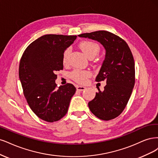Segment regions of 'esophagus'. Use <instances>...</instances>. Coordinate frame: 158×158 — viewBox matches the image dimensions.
Instances as JSON below:
<instances>
[{"label": "esophagus", "instance_id": "obj_1", "mask_svg": "<svg viewBox=\"0 0 158 158\" xmlns=\"http://www.w3.org/2000/svg\"><path fill=\"white\" fill-rule=\"evenodd\" d=\"M76 89H77V90L78 91H83L86 89V87H85V86H78L77 85V86H76Z\"/></svg>", "mask_w": 158, "mask_h": 158}]
</instances>
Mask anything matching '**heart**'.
I'll use <instances>...</instances> for the list:
<instances>
[{
    "label": "heart",
    "instance_id": "obj_1",
    "mask_svg": "<svg viewBox=\"0 0 158 158\" xmlns=\"http://www.w3.org/2000/svg\"><path fill=\"white\" fill-rule=\"evenodd\" d=\"M79 48L89 58H93L95 57L100 52V50L99 44L95 42L91 41V40H84V41L80 43ZM69 53V48H67L64 50L62 56V62L64 64H67ZM90 75L91 73L89 71L79 69H75L71 73L72 78L76 82L80 84H83L86 83V80L90 77Z\"/></svg>",
    "mask_w": 158,
    "mask_h": 158
}]
</instances>
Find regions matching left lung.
I'll use <instances>...</instances> for the list:
<instances>
[{"label":"left lung","instance_id":"8db88e82","mask_svg":"<svg viewBox=\"0 0 158 158\" xmlns=\"http://www.w3.org/2000/svg\"><path fill=\"white\" fill-rule=\"evenodd\" d=\"M96 40L104 46L106 57L96 81H106L104 90L96 93L89 109L98 118L108 121L118 117L128 103L135 83L133 56L125 40L112 33L102 30L79 35Z\"/></svg>","mask_w":158,"mask_h":158}]
</instances>
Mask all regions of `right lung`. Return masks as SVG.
Wrapping results in <instances>:
<instances>
[{
  "label": "right lung",
  "mask_w": 158,
  "mask_h": 158,
  "mask_svg": "<svg viewBox=\"0 0 158 158\" xmlns=\"http://www.w3.org/2000/svg\"><path fill=\"white\" fill-rule=\"evenodd\" d=\"M76 35H45L25 50L20 60L19 77L30 108L40 119L52 123L67 114L76 88L67 83L58 88L56 72L63 69L64 50Z\"/></svg>",
  "instance_id": "1"
}]
</instances>
